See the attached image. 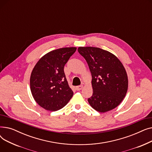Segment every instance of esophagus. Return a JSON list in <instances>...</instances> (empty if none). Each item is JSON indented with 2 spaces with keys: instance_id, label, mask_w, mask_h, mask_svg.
<instances>
[{
  "instance_id": "obj_1",
  "label": "esophagus",
  "mask_w": 152,
  "mask_h": 152,
  "mask_svg": "<svg viewBox=\"0 0 152 152\" xmlns=\"http://www.w3.org/2000/svg\"><path fill=\"white\" fill-rule=\"evenodd\" d=\"M83 85H81V86H76V89L77 91H81V90L83 89Z\"/></svg>"
}]
</instances>
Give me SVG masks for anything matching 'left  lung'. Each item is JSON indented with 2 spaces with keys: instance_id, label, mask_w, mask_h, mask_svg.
Returning a JSON list of instances; mask_svg holds the SVG:
<instances>
[{
  "instance_id": "1",
  "label": "left lung",
  "mask_w": 152,
  "mask_h": 152,
  "mask_svg": "<svg viewBox=\"0 0 152 152\" xmlns=\"http://www.w3.org/2000/svg\"><path fill=\"white\" fill-rule=\"evenodd\" d=\"M77 50L88 64L92 75L90 105L100 113L115 108L128 88V78L122 63L114 54L98 47H79Z\"/></svg>"
}]
</instances>
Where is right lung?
<instances>
[{"label": "right lung", "mask_w": 152, "mask_h": 152, "mask_svg": "<svg viewBox=\"0 0 152 152\" xmlns=\"http://www.w3.org/2000/svg\"><path fill=\"white\" fill-rule=\"evenodd\" d=\"M76 47L49 52L39 59L30 77L31 94L37 104L55 111L65 107L73 95L64 73V66Z\"/></svg>", "instance_id": "add662e5"}]
</instances>
